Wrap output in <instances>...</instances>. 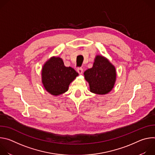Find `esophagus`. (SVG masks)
Instances as JSON below:
<instances>
[{
    "label": "esophagus",
    "mask_w": 155,
    "mask_h": 155,
    "mask_svg": "<svg viewBox=\"0 0 155 155\" xmlns=\"http://www.w3.org/2000/svg\"><path fill=\"white\" fill-rule=\"evenodd\" d=\"M77 72L80 74V75H82L83 74V69L82 68H78L77 70Z\"/></svg>",
    "instance_id": "1"
}]
</instances>
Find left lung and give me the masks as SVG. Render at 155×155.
I'll return each instance as SVG.
<instances>
[{"instance_id":"left-lung-1","label":"left lung","mask_w":155,"mask_h":155,"mask_svg":"<svg viewBox=\"0 0 155 155\" xmlns=\"http://www.w3.org/2000/svg\"><path fill=\"white\" fill-rule=\"evenodd\" d=\"M85 80L90 85V91L104 95L112 90L117 79L115 66L105 57L96 55L93 68L84 72Z\"/></svg>"}]
</instances>
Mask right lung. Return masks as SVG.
Wrapping results in <instances>:
<instances>
[{"label": "right lung", "mask_w": 155, "mask_h": 155, "mask_svg": "<svg viewBox=\"0 0 155 155\" xmlns=\"http://www.w3.org/2000/svg\"><path fill=\"white\" fill-rule=\"evenodd\" d=\"M78 74L72 68L65 67L62 58L52 56L41 68V82L45 90L58 96L68 91L70 84Z\"/></svg>", "instance_id": "obj_1"}]
</instances>
